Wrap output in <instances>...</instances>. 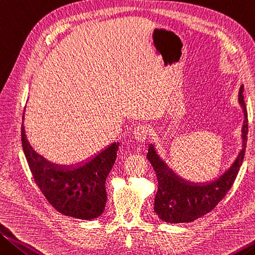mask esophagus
<instances>
[{"mask_svg":"<svg viewBox=\"0 0 255 255\" xmlns=\"http://www.w3.org/2000/svg\"><path fill=\"white\" fill-rule=\"evenodd\" d=\"M133 134H134V139L139 142H144L150 135V128L148 125H137Z\"/></svg>","mask_w":255,"mask_h":255,"instance_id":"34e87169","label":"esophagus"}]
</instances>
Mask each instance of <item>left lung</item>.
I'll list each match as a JSON object with an SVG mask.
<instances>
[{
	"mask_svg": "<svg viewBox=\"0 0 255 255\" xmlns=\"http://www.w3.org/2000/svg\"><path fill=\"white\" fill-rule=\"evenodd\" d=\"M243 91L244 87L242 86L239 100L241 106L243 107L245 116L243 130H242L243 148L231 168L216 181L204 185L190 184L175 175L173 170H170L157 155L153 145H150L147 158L151 162L158 179L155 212L161 220L170 224L193 222L210 212L231 190L243 162L246 141H248L246 134L249 131V120Z\"/></svg>",
	"mask_w": 255,
	"mask_h": 255,
	"instance_id": "1",
	"label": "left lung"
}]
</instances>
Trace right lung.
Instances as JSON below:
<instances>
[{
	"mask_svg": "<svg viewBox=\"0 0 255 255\" xmlns=\"http://www.w3.org/2000/svg\"><path fill=\"white\" fill-rule=\"evenodd\" d=\"M21 142L35 183L54 209L64 216L85 220L103 214L107 200L106 178L116 160L119 142L72 170L58 169L37 155L28 143L23 125Z\"/></svg>",
	"mask_w": 255,
	"mask_h": 255,
	"instance_id": "obj_1",
	"label": "right lung"
}]
</instances>
